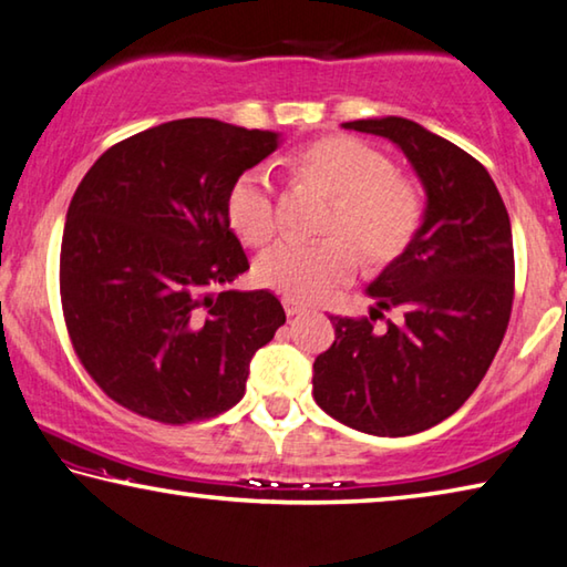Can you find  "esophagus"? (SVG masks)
I'll list each match as a JSON object with an SVG mask.
<instances>
[{"label": "esophagus", "mask_w": 567, "mask_h": 567, "mask_svg": "<svg viewBox=\"0 0 567 567\" xmlns=\"http://www.w3.org/2000/svg\"><path fill=\"white\" fill-rule=\"evenodd\" d=\"M282 305H285V312H287V316H290V318H292V316H300V312L308 310L300 300H292V298H285Z\"/></svg>", "instance_id": "esophagus-1"}]
</instances>
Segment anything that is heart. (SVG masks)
Masks as SVG:
<instances>
[{
	"label": "heart",
	"mask_w": 567,
	"mask_h": 567,
	"mask_svg": "<svg viewBox=\"0 0 567 567\" xmlns=\"http://www.w3.org/2000/svg\"><path fill=\"white\" fill-rule=\"evenodd\" d=\"M305 184L332 196L322 241L282 239L255 262L259 285L285 298L316 302L353 280L358 255L383 267L416 239L424 194L411 176L393 171L383 151L353 136H322L292 156ZM227 219L247 245H265L280 227V196L265 168H247L227 192Z\"/></svg>",
	"instance_id": "1"
}]
</instances>
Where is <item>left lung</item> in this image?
I'll use <instances>...</instances> for the list:
<instances>
[{
    "instance_id": "left-lung-1",
    "label": "left lung",
    "mask_w": 567,
    "mask_h": 567,
    "mask_svg": "<svg viewBox=\"0 0 567 567\" xmlns=\"http://www.w3.org/2000/svg\"><path fill=\"white\" fill-rule=\"evenodd\" d=\"M343 125L396 143L429 204L411 247L368 287L379 300L371 316L330 318L336 340L312 363V396L363 434H419L472 396L505 338L515 300L509 214L487 168L424 125L396 115ZM385 311L398 318L385 321Z\"/></svg>"
}]
</instances>
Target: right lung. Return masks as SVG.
<instances>
[{
    "label": "right lung",
    "mask_w": 567,
    "mask_h": 567,
    "mask_svg": "<svg viewBox=\"0 0 567 567\" xmlns=\"http://www.w3.org/2000/svg\"><path fill=\"white\" fill-rule=\"evenodd\" d=\"M277 133L182 118L115 143L70 202L60 300L70 343L107 399L182 426L245 396L249 361L285 322L269 290H229L249 259L227 192Z\"/></svg>",
    "instance_id": "obj_1"
}]
</instances>
